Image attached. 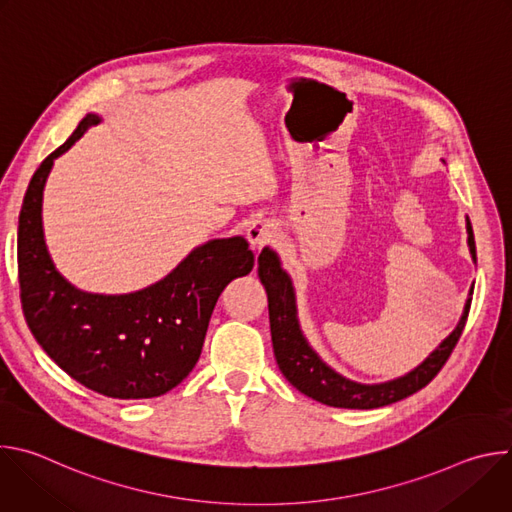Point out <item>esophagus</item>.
<instances>
[{
	"label": "esophagus",
	"instance_id": "1",
	"mask_svg": "<svg viewBox=\"0 0 512 512\" xmlns=\"http://www.w3.org/2000/svg\"><path fill=\"white\" fill-rule=\"evenodd\" d=\"M275 237V227L269 221H253L247 229V239L253 249H261L269 245Z\"/></svg>",
	"mask_w": 512,
	"mask_h": 512
}]
</instances>
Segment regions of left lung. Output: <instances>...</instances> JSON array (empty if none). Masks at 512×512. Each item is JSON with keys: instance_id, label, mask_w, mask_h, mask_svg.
Returning <instances> with one entry per match:
<instances>
[{"instance_id": "left-lung-1", "label": "left lung", "mask_w": 512, "mask_h": 512, "mask_svg": "<svg viewBox=\"0 0 512 512\" xmlns=\"http://www.w3.org/2000/svg\"><path fill=\"white\" fill-rule=\"evenodd\" d=\"M466 231H468L470 255L476 261V243H474L470 221L466 223ZM257 263H259V269H257L259 279L267 291L271 342H273V352H275L279 371L300 393L330 407L377 409V407L397 403L417 393L419 389H423L437 373L442 371L452 350L456 348L462 336V330L466 326L470 304H472V300L468 298L464 306V314L458 326L454 328V332L411 373L387 383L362 385L330 369L328 364L316 354V350L308 344L298 322L294 285H291L289 275L281 269L277 253L265 247Z\"/></svg>"}]
</instances>
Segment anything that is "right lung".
Here are the masks:
<instances>
[{"label":"right lung","instance_id":"1","mask_svg":"<svg viewBox=\"0 0 512 512\" xmlns=\"http://www.w3.org/2000/svg\"><path fill=\"white\" fill-rule=\"evenodd\" d=\"M99 121L89 113L28 184L18 221L20 300L34 338L66 375L113 399H152L190 375L218 296L253 269L255 255L243 237L214 239L133 294H87L70 285L46 249L42 192L54 160Z\"/></svg>","mask_w":512,"mask_h":512}]
</instances>
